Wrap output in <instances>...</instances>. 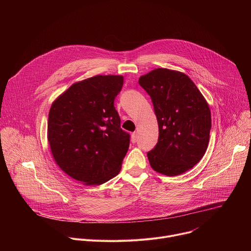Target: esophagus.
<instances>
[{"label": "esophagus", "instance_id": "obj_1", "mask_svg": "<svg viewBox=\"0 0 251 251\" xmlns=\"http://www.w3.org/2000/svg\"><path fill=\"white\" fill-rule=\"evenodd\" d=\"M137 139H138L137 133L134 132V133L131 135V142H132V143H136V142H137Z\"/></svg>", "mask_w": 251, "mask_h": 251}]
</instances>
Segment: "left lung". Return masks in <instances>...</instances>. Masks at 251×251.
<instances>
[{"label":"left lung","instance_id":"1","mask_svg":"<svg viewBox=\"0 0 251 251\" xmlns=\"http://www.w3.org/2000/svg\"><path fill=\"white\" fill-rule=\"evenodd\" d=\"M150 95L159 125L155 148L147 156L151 167L177 176L203 157L211 128L210 110L192 79L180 71L157 68L139 78Z\"/></svg>","mask_w":251,"mask_h":251}]
</instances>
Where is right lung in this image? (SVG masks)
<instances>
[{
	"label": "right lung",
	"mask_w": 251,
	"mask_h": 251,
	"mask_svg": "<svg viewBox=\"0 0 251 251\" xmlns=\"http://www.w3.org/2000/svg\"><path fill=\"white\" fill-rule=\"evenodd\" d=\"M122 75H96L71 85L52 103L48 140L58 167L84 185L117 176L130 144L114 100Z\"/></svg>",
	"instance_id": "obj_1"
}]
</instances>
